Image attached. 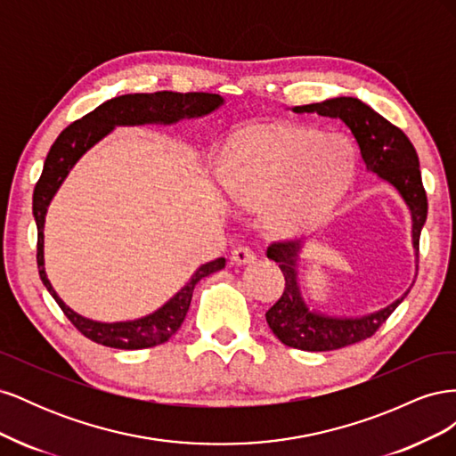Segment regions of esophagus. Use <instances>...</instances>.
I'll use <instances>...</instances> for the list:
<instances>
[{"label": "esophagus", "mask_w": 456, "mask_h": 456, "mask_svg": "<svg viewBox=\"0 0 456 456\" xmlns=\"http://www.w3.org/2000/svg\"><path fill=\"white\" fill-rule=\"evenodd\" d=\"M255 260V253L249 249V247H236V249L232 251V262L238 266L243 265H251Z\"/></svg>", "instance_id": "34e87169"}]
</instances>
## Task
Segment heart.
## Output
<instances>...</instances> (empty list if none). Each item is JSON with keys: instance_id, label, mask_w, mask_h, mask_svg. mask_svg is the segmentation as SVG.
Returning a JSON list of instances; mask_svg holds the SVG:
<instances>
[{"instance_id": "b5f03b06", "label": "heart", "mask_w": 456, "mask_h": 456, "mask_svg": "<svg viewBox=\"0 0 456 456\" xmlns=\"http://www.w3.org/2000/svg\"><path fill=\"white\" fill-rule=\"evenodd\" d=\"M354 171L348 144L335 134L275 126L253 133L223 161L228 198L262 211L270 236H306L333 213Z\"/></svg>"}]
</instances>
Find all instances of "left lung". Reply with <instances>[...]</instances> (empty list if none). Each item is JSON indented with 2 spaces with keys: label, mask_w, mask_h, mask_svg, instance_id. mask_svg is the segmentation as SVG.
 Wrapping results in <instances>:
<instances>
[{
  "label": "left lung",
  "mask_w": 456,
  "mask_h": 456,
  "mask_svg": "<svg viewBox=\"0 0 456 456\" xmlns=\"http://www.w3.org/2000/svg\"><path fill=\"white\" fill-rule=\"evenodd\" d=\"M295 114H317L340 119L360 148L365 169L390 184L403 200L411 213L412 251L419 260V240L428 215V200L422 186L420 163L415 146L388 119L354 96H338L323 102L295 106ZM305 241L272 243L266 256L278 262L285 275V291L281 298L266 312V322L272 333L285 346L305 352H329L350 346L375 335V330L388 320L390 314L402 305L407 291L392 305L365 315H329L312 310L302 297L298 260Z\"/></svg>",
  "instance_id": "obj_1"
}]
</instances>
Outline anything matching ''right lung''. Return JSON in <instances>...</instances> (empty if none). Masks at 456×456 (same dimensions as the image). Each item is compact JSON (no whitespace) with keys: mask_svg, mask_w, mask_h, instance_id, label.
<instances>
[{"mask_svg":"<svg viewBox=\"0 0 456 456\" xmlns=\"http://www.w3.org/2000/svg\"><path fill=\"white\" fill-rule=\"evenodd\" d=\"M224 104L220 94L211 93H136V94H121L112 101L102 102L93 112L84 116L68 126L59 139L53 142L49 154L44 163L39 181L34 190L32 213L37 226V268L39 278L47 287L51 297L57 300V305L64 312V315L74 323V327L81 335L91 338L96 344L119 350H141L151 348L158 344L167 342L178 327L183 325L188 314L191 293L201 278L215 273L226 266V258L220 256L216 260L201 265L188 283L173 295L161 308L151 312L139 320L129 322H94L89 317L79 315L70 306L64 305V300L54 291L47 272L44 258V228L45 215L49 205L62 186L64 178L70 175L74 165L79 158L87 154L96 142H101L106 134L112 133L116 127H133V126H173L181 119H194L213 114L215 110Z\"/></svg>","mask_w":456,"mask_h":456,"instance_id":"1","label":"right lung"}]
</instances>
